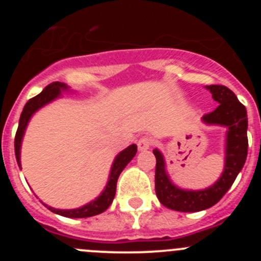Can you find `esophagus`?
<instances>
[{"label":"esophagus","instance_id":"esophagus-1","mask_svg":"<svg viewBox=\"0 0 261 261\" xmlns=\"http://www.w3.org/2000/svg\"><path fill=\"white\" fill-rule=\"evenodd\" d=\"M152 144H154V141H152V139L150 138V136H143V138L138 141V147L139 150L143 151V150L150 149Z\"/></svg>","mask_w":261,"mask_h":261}]
</instances>
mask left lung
I'll use <instances>...</instances> for the list:
<instances>
[{"label":"left lung","mask_w":261,"mask_h":261,"mask_svg":"<svg viewBox=\"0 0 261 261\" xmlns=\"http://www.w3.org/2000/svg\"><path fill=\"white\" fill-rule=\"evenodd\" d=\"M207 88L212 93L213 99L220 105L215 111L204 115L203 121L228 127L225 170L220 179L204 191H183L169 180L165 173L163 155L155 149V192L160 203L174 211L198 212L215 206L231 188L247 156L246 109L227 87L212 84Z\"/></svg>","instance_id":"left-lung-1"}]
</instances>
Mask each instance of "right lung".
Instances as JSON below:
<instances>
[{
    "label": "right lung",
    "instance_id": "add662e5",
    "mask_svg": "<svg viewBox=\"0 0 261 261\" xmlns=\"http://www.w3.org/2000/svg\"><path fill=\"white\" fill-rule=\"evenodd\" d=\"M68 89V87L64 83H60V82H53L49 86H46L43 89L41 93H39L38 96L33 97V98L29 99L26 102L25 107H23L22 112H21L20 121H18V127L16 131V135H15V155H16V160L18 167H21L20 164V147H21V140H22L23 133H25L26 125H28L29 120L33 116L35 111H38L40 107H43L44 105H46L48 102L53 101L54 98H57L60 94V92ZM136 151H138V146L134 144L126 147L123 151H121L120 154L116 156L114 165H112L111 174H110V180L107 183L106 189L102 192L101 196L96 199V201L91 202V203L86 204V206L81 207L77 210H57L48 207L51 212L58 213L60 216H64V217H72V218H86L91 217V216L99 215V213L105 212L110 206H111L112 201L115 198L116 194V184H117V179L120 177L121 172L125 169L126 165L131 162L134 156H135Z\"/></svg>",
    "mask_w": 261,
    "mask_h": 261
}]
</instances>
